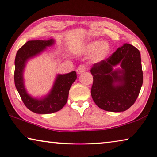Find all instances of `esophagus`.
Returning a JSON list of instances; mask_svg holds the SVG:
<instances>
[{
    "label": "esophagus",
    "mask_w": 157,
    "mask_h": 157,
    "mask_svg": "<svg viewBox=\"0 0 157 157\" xmlns=\"http://www.w3.org/2000/svg\"><path fill=\"white\" fill-rule=\"evenodd\" d=\"M86 67L85 66L84 64H81L78 67L76 71L78 74H81L82 73H84V71H86Z\"/></svg>",
    "instance_id": "34e87169"
}]
</instances>
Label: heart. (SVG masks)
<instances>
[{
    "instance_id": "1",
    "label": "heart",
    "mask_w": 157,
    "mask_h": 157,
    "mask_svg": "<svg viewBox=\"0 0 157 157\" xmlns=\"http://www.w3.org/2000/svg\"><path fill=\"white\" fill-rule=\"evenodd\" d=\"M110 47L108 42H101L99 40H93L88 42L83 47V51L86 53H93L94 51L93 55V60L95 62L100 61L104 58L110 52Z\"/></svg>"
}]
</instances>
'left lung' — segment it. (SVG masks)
I'll list each match as a JSON object with an SVG mask.
<instances>
[{
  "mask_svg": "<svg viewBox=\"0 0 157 157\" xmlns=\"http://www.w3.org/2000/svg\"><path fill=\"white\" fill-rule=\"evenodd\" d=\"M120 63L122 69L113 71ZM91 96L99 108L123 112L135 103L143 84L141 55L130 44H124L106 59L93 64Z\"/></svg>",
  "mask_w": 157,
  "mask_h": 157,
  "instance_id": "left-lung-1",
  "label": "left lung"
}]
</instances>
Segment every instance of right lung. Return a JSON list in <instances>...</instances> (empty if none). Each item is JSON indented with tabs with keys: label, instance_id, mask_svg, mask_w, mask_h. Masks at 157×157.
Listing matches in <instances>:
<instances>
[{
	"label": "right lung",
	"instance_id": "right-lung-1",
	"mask_svg": "<svg viewBox=\"0 0 157 157\" xmlns=\"http://www.w3.org/2000/svg\"><path fill=\"white\" fill-rule=\"evenodd\" d=\"M53 40L28 41L17 51L15 58L14 82L17 90L28 109L38 114H50L61 110L67 104L71 85L77 78L75 71L58 75L49 95L42 99H33L27 93L23 84L22 73L28 59L42 52L53 44Z\"/></svg>",
	"mask_w": 157,
	"mask_h": 157
}]
</instances>
